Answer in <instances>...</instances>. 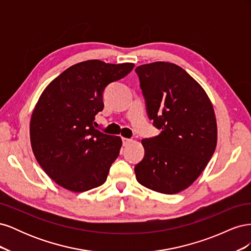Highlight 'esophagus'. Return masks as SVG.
<instances>
[{
    "label": "esophagus",
    "instance_id": "esophagus-1",
    "mask_svg": "<svg viewBox=\"0 0 251 251\" xmlns=\"http://www.w3.org/2000/svg\"><path fill=\"white\" fill-rule=\"evenodd\" d=\"M131 142H132V140H131V139H128V138H123V143H124V146H125V147L128 146V144H130Z\"/></svg>",
    "mask_w": 251,
    "mask_h": 251
}]
</instances>
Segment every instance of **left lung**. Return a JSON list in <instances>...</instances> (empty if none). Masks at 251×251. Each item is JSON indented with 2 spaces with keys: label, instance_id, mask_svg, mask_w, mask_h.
<instances>
[{
  "label": "left lung",
  "instance_id": "obj_1",
  "mask_svg": "<svg viewBox=\"0 0 251 251\" xmlns=\"http://www.w3.org/2000/svg\"><path fill=\"white\" fill-rule=\"evenodd\" d=\"M150 119L161 133L142 139L136 179L161 194L184 191L206 168L217 147L214 107L204 89L181 67L155 62L136 68Z\"/></svg>",
  "mask_w": 251,
  "mask_h": 251
}]
</instances>
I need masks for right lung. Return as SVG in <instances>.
I'll use <instances>...</instances> for the list:
<instances>
[{"label":"right lung","instance_id":"add662e5","mask_svg":"<svg viewBox=\"0 0 251 251\" xmlns=\"http://www.w3.org/2000/svg\"><path fill=\"white\" fill-rule=\"evenodd\" d=\"M134 66L86 60L68 68L43 91L30 120V141L37 162L59 186L82 193L107 180L123 141L94 128V119L103 109L104 88Z\"/></svg>","mask_w":251,"mask_h":251}]
</instances>
